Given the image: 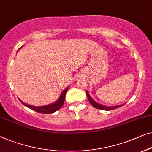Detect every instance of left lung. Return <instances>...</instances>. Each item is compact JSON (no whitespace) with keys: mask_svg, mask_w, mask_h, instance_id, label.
<instances>
[{"mask_svg":"<svg viewBox=\"0 0 152 152\" xmlns=\"http://www.w3.org/2000/svg\"><path fill=\"white\" fill-rule=\"evenodd\" d=\"M86 94H87V98H88V100L89 102H90L91 105H92L94 107L98 109V110H107V111H109V110H115V109L116 108H118L120 107H121L122 105H123V104H120V105H116V106H105V105H102L101 104H99L98 103L95 101V100H94L92 99V98L90 96V95L89 94L88 91H86Z\"/></svg>","mask_w":152,"mask_h":152,"instance_id":"1","label":"left lung"}]
</instances>
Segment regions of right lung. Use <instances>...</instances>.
Wrapping results in <instances>:
<instances>
[{"label": "right lung", "instance_id": "add662e5", "mask_svg": "<svg viewBox=\"0 0 152 152\" xmlns=\"http://www.w3.org/2000/svg\"><path fill=\"white\" fill-rule=\"evenodd\" d=\"M20 50L18 49V51ZM68 89H69V87H67L65 90H64L63 92L61 93V96L58 98L56 101L53 102L52 104H47V105H44V106H33V105H30V104H26L25 102H23L22 100L20 99H19V100L21 102V103H23L25 106H26L27 107H28L31 110H32L35 112H37L38 113H42V114H52L55 112H56L58 110H60L62 107V106L63 105L64 101H65V95H66V92H67Z\"/></svg>", "mask_w": 152, "mask_h": 152}]
</instances>
